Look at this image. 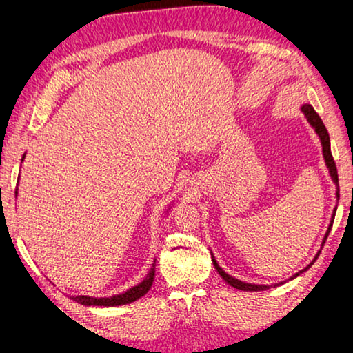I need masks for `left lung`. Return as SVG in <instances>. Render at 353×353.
<instances>
[{"instance_id": "obj_1", "label": "left lung", "mask_w": 353, "mask_h": 353, "mask_svg": "<svg viewBox=\"0 0 353 353\" xmlns=\"http://www.w3.org/2000/svg\"><path fill=\"white\" fill-rule=\"evenodd\" d=\"M301 111H303V114L305 116V119H307V122L310 124V127H312V129L315 130V134L319 135L320 143H321V152H323L325 165H326V168H328L331 180H333V183L336 185V202H338V201H339V180H338V170H336L334 159H333V156H331V145H330V135H328V130H326V127H325V124H323V121H321V119H320V116L316 114V111L314 110V106H312V105H307V103L303 105V106H301ZM336 208H338V205L334 207L333 214H331V221H330V224H328V229H326L325 237H323V240H321V248H323V245H325V242H326V237H328V234H330V231H331V226H333L334 214H336ZM321 248H320V250H321ZM320 250H319V252H316L315 258L312 259V263H310L309 265H305V268H304L303 270H299V272H296V274L293 275V277H290V280H293V279L298 277V275H301L303 272H305V270H307V269L310 268V265H312V264L316 261V258L320 256ZM210 253H212V252H210ZM212 261H213L214 269L218 270V274L221 275L224 282H226L228 285H231V287H234V288L242 290V291H264V290H269V288H270V285H256V283H247V282H242V280H239V279H236V277H232V275H229L228 272H224L223 268H219L218 261H216V259H214L213 253H212ZM282 283H283V282L275 283V285H282ZM275 285H274V287H275Z\"/></svg>"}]
</instances>
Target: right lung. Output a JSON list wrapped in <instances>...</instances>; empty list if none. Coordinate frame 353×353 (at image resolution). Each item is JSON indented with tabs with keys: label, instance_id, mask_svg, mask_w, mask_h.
<instances>
[{
	"label": "right lung",
	"instance_id": "1",
	"mask_svg": "<svg viewBox=\"0 0 353 353\" xmlns=\"http://www.w3.org/2000/svg\"><path fill=\"white\" fill-rule=\"evenodd\" d=\"M23 159H25V154L22 157V162H23ZM17 191L19 189H15V197H17ZM173 203H175V201L170 202V205H168L165 213L170 212ZM154 274H156V258H154V261H152L151 269H150V272L146 274V277L143 279L139 285L129 288L127 291H124V293L108 296V298H94V296L79 294V296H71V299L76 301V303L83 304V305H105V307H114V305L130 304V303H134V301L140 299L141 296H145L148 291L151 290L152 282H154Z\"/></svg>",
	"mask_w": 353,
	"mask_h": 353
}]
</instances>
